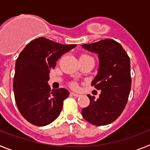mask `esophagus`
<instances>
[{"mask_svg":"<svg viewBox=\"0 0 150 150\" xmlns=\"http://www.w3.org/2000/svg\"><path fill=\"white\" fill-rule=\"evenodd\" d=\"M71 94L73 95V96L76 97V98H79V97H80V95H79V94H75V93H73V92Z\"/></svg>","mask_w":150,"mask_h":150,"instance_id":"34e87169","label":"esophagus"}]
</instances>
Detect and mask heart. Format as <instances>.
<instances>
[{
  "label": "heart",
  "mask_w": 150,
  "mask_h": 150,
  "mask_svg": "<svg viewBox=\"0 0 150 150\" xmlns=\"http://www.w3.org/2000/svg\"><path fill=\"white\" fill-rule=\"evenodd\" d=\"M81 56H87V55H82ZM70 86L72 88H77V83H75V82H72V83H71V84H70Z\"/></svg>",
  "instance_id": "heart-1"
}]
</instances>
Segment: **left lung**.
<instances>
[{"mask_svg":"<svg viewBox=\"0 0 150 150\" xmlns=\"http://www.w3.org/2000/svg\"><path fill=\"white\" fill-rule=\"evenodd\" d=\"M82 46L98 54V73L91 86L101 90L97 100L87 95L90 104L82 110V114L95 125L110 124L121 115L128 102L132 86L130 58L121 44L112 39Z\"/></svg>","mask_w":150,"mask_h":150,"instance_id":"8db88e82","label":"left lung"}]
</instances>
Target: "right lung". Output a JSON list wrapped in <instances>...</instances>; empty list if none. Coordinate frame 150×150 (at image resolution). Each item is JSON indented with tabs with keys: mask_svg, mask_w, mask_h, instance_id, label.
Masks as SVG:
<instances>
[{
	"mask_svg": "<svg viewBox=\"0 0 150 150\" xmlns=\"http://www.w3.org/2000/svg\"><path fill=\"white\" fill-rule=\"evenodd\" d=\"M76 46L39 38L28 43L18 55L13 78L15 100L22 116L32 125H47L60 114L69 91L63 88L51 91L47 83L50 70Z\"/></svg>",
	"mask_w": 150,
	"mask_h": 150,
	"instance_id": "obj_1",
	"label": "right lung"
}]
</instances>
